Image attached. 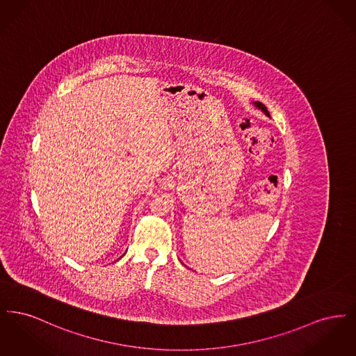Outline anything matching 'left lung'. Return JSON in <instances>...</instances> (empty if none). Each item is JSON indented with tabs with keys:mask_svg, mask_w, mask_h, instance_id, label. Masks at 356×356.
Instances as JSON below:
<instances>
[{
	"mask_svg": "<svg viewBox=\"0 0 356 356\" xmlns=\"http://www.w3.org/2000/svg\"><path fill=\"white\" fill-rule=\"evenodd\" d=\"M254 106H257V108H259V109H261L267 116H270V112L267 111V108H266V105H264V104H261V102H254Z\"/></svg>",
	"mask_w": 356,
	"mask_h": 356,
	"instance_id": "8db88e82",
	"label": "left lung"
}]
</instances>
